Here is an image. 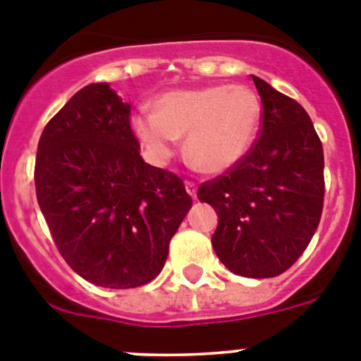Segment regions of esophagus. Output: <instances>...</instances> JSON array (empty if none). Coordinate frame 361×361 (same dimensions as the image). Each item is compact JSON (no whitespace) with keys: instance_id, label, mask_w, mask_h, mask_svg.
<instances>
[{"instance_id":"34e87169","label":"esophagus","mask_w":361,"mask_h":361,"mask_svg":"<svg viewBox=\"0 0 361 361\" xmlns=\"http://www.w3.org/2000/svg\"><path fill=\"white\" fill-rule=\"evenodd\" d=\"M184 186H186L188 193H190L193 199H197V184L193 183V180H186V183H184Z\"/></svg>"}]
</instances>
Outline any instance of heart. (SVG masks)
I'll return each instance as SVG.
<instances>
[{"mask_svg":"<svg viewBox=\"0 0 361 361\" xmlns=\"http://www.w3.org/2000/svg\"><path fill=\"white\" fill-rule=\"evenodd\" d=\"M157 111L141 108L132 130L153 162L173 155L186 135L190 161L208 173H224L247 155L262 119L258 95L244 85H213L159 95Z\"/></svg>","mask_w":361,"mask_h":361,"instance_id":"1","label":"heart"}]
</instances>
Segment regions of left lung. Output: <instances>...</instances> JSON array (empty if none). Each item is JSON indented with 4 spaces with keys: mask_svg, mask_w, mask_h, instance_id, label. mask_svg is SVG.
I'll return each mask as SVG.
<instances>
[{
    "mask_svg": "<svg viewBox=\"0 0 361 361\" xmlns=\"http://www.w3.org/2000/svg\"><path fill=\"white\" fill-rule=\"evenodd\" d=\"M262 130L247 155L200 184V202L219 215L213 250L231 273L282 275L304 253L324 208V148L307 111L253 75Z\"/></svg>",
    "mask_w": 361,
    "mask_h": 361,
    "instance_id": "left-lung-1",
    "label": "left lung"
}]
</instances>
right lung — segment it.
Returning <instances> with one entry per match:
<instances>
[{"instance_id":"obj_1","label":"right lung","mask_w":361,"mask_h":361,"mask_svg":"<svg viewBox=\"0 0 361 361\" xmlns=\"http://www.w3.org/2000/svg\"><path fill=\"white\" fill-rule=\"evenodd\" d=\"M130 104L88 85L49 121L36 195L57 250L79 276L110 289L152 282L191 208L183 178L142 161Z\"/></svg>"}]
</instances>
